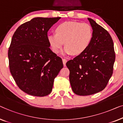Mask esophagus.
Here are the masks:
<instances>
[{
  "instance_id": "34e87169",
  "label": "esophagus",
  "mask_w": 123,
  "mask_h": 123,
  "mask_svg": "<svg viewBox=\"0 0 123 123\" xmlns=\"http://www.w3.org/2000/svg\"><path fill=\"white\" fill-rule=\"evenodd\" d=\"M62 61H63V64L64 66L66 65V63L67 62V60L65 59V58H62Z\"/></svg>"
}]
</instances>
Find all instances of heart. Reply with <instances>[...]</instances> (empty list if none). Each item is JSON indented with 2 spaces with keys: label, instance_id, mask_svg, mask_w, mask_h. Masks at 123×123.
<instances>
[{
  "label": "heart",
  "instance_id": "obj_1",
  "mask_svg": "<svg viewBox=\"0 0 123 123\" xmlns=\"http://www.w3.org/2000/svg\"><path fill=\"white\" fill-rule=\"evenodd\" d=\"M56 33L48 34L47 40L53 52L58 53L65 42L63 53L79 55L84 53L90 46L94 33L89 24L78 22H65L55 29Z\"/></svg>",
  "mask_w": 123,
  "mask_h": 123
}]
</instances>
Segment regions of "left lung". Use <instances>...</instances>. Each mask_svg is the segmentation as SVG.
Masks as SVG:
<instances>
[{
    "instance_id": "obj_1",
    "label": "left lung",
    "mask_w": 123,
    "mask_h": 123,
    "mask_svg": "<svg viewBox=\"0 0 123 123\" xmlns=\"http://www.w3.org/2000/svg\"><path fill=\"white\" fill-rule=\"evenodd\" d=\"M94 36L87 49L66 63L72 91L80 96L103 90L111 78L115 60L114 43L108 31L88 18Z\"/></svg>"
}]
</instances>
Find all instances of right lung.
<instances>
[{"label": "right lung", "mask_w": 123, "mask_h": 123, "mask_svg": "<svg viewBox=\"0 0 123 123\" xmlns=\"http://www.w3.org/2000/svg\"><path fill=\"white\" fill-rule=\"evenodd\" d=\"M60 18H33L20 25L12 37L8 50L10 73L19 89L31 95L49 94L63 67L47 40L48 30Z\"/></svg>", "instance_id": "right-lung-1"}]
</instances>
